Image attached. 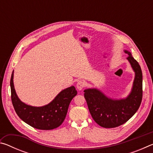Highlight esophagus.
<instances>
[{
	"label": "esophagus",
	"instance_id": "1",
	"mask_svg": "<svg viewBox=\"0 0 153 153\" xmlns=\"http://www.w3.org/2000/svg\"><path fill=\"white\" fill-rule=\"evenodd\" d=\"M85 85H86L85 82L84 81H82V80H80V81H79L77 83V85H76L77 88L79 90H81L85 87Z\"/></svg>",
	"mask_w": 153,
	"mask_h": 153
}]
</instances>
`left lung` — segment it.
Segmentation results:
<instances>
[{
  "label": "left lung",
  "mask_w": 153,
  "mask_h": 153,
  "mask_svg": "<svg viewBox=\"0 0 153 153\" xmlns=\"http://www.w3.org/2000/svg\"><path fill=\"white\" fill-rule=\"evenodd\" d=\"M127 57L135 71L131 92L125 99L113 100L97 89L84 90V97L93 120L105 128H116L128 121L140 106L142 99V73L138 61L129 52Z\"/></svg>",
  "instance_id": "1"
}]
</instances>
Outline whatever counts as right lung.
I'll return each instance as SVG.
<instances>
[{
    "mask_svg": "<svg viewBox=\"0 0 153 153\" xmlns=\"http://www.w3.org/2000/svg\"><path fill=\"white\" fill-rule=\"evenodd\" d=\"M13 71L11 75V100L15 112L21 120L33 128L50 130L60 126L66 117L71 100L77 94L74 86L59 93L48 105L40 107H32L22 102L17 97L13 85Z\"/></svg>",
    "mask_w": 153,
    "mask_h": 153,
    "instance_id": "obj_1",
    "label": "right lung"
}]
</instances>
